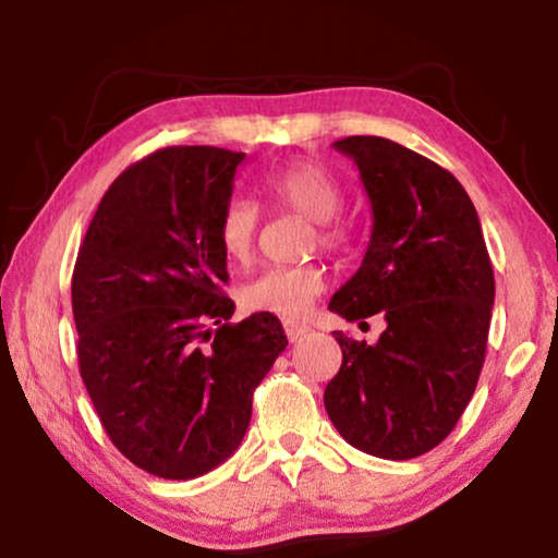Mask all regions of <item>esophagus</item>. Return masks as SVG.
Instances as JSON below:
<instances>
[{
  "instance_id": "34e87169",
  "label": "esophagus",
  "mask_w": 558,
  "mask_h": 558,
  "mask_svg": "<svg viewBox=\"0 0 558 558\" xmlns=\"http://www.w3.org/2000/svg\"><path fill=\"white\" fill-rule=\"evenodd\" d=\"M307 329H310V327H305V325L286 323V335H288V339H290V342H298V339H300L302 335H307Z\"/></svg>"
}]
</instances>
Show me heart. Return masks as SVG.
I'll use <instances>...</instances> for the list:
<instances>
[{"mask_svg":"<svg viewBox=\"0 0 558 558\" xmlns=\"http://www.w3.org/2000/svg\"><path fill=\"white\" fill-rule=\"evenodd\" d=\"M268 199L313 221L310 245H319L329 253L342 251L347 231L335 216L344 204L342 184L327 167L313 159H295L263 179ZM258 206L243 196H233L216 221V239L223 256L231 263H248L258 233ZM327 286L325 270L317 263L298 266H270L260 270L241 288V302L251 313H268L282 319H298L307 313L313 300L323 295Z\"/></svg>","mask_w":558,"mask_h":558,"instance_id":"b5f03b06","label":"heart"}]
</instances>
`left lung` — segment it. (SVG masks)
I'll return each instance as SVG.
<instances>
[{
    "label": "left lung",
    "mask_w": 558,
    "mask_h": 558,
    "mask_svg": "<svg viewBox=\"0 0 558 558\" xmlns=\"http://www.w3.org/2000/svg\"><path fill=\"white\" fill-rule=\"evenodd\" d=\"M335 147L354 159L372 202L362 268L329 300L347 323L381 313L376 344L332 332L342 366L325 409L349 446L418 458L456 428L485 364L495 272L475 206L448 169L386 137ZM366 325V323H362Z\"/></svg>",
    "instance_id": "left-lung-1"
}]
</instances>
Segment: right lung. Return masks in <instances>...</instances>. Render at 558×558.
<instances>
[{"instance_id": "add662e5", "label": "right lung", "mask_w": 558, "mask_h": 558, "mask_svg": "<svg viewBox=\"0 0 558 558\" xmlns=\"http://www.w3.org/2000/svg\"><path fill=\"white\" fill-rule=\"evenodd\" d=\"M243 157L196 145L140 159L75 258L81 379L112 446L165 480L199 477L241 446L253 391L288 344L276 315L229 323L216 221Z\"/></svg>"}]
</instances>
